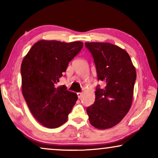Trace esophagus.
Returning a JSON list of instances; mask_svg holds the SVG:
<instances>
[{
    "instance_id": "obj_1",
    "label": "esophagus",
    "mask_w": 158,
    "mask_h": 158,
    "mask_svg": "<svg viewBox=\"0 0 158 158\" xmlns=\"http://www.w3.org/2000/svg\"><path fill=\"white\" fill-rule=\"evenodd\" d=\"M77 97H78V98H81L83 94H82V93H77Z\"/></svg>"
}]
</instances>
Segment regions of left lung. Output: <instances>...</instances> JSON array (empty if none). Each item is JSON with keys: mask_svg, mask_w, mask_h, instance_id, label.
Segmentation results:
<instances>
[{"mask_svg": "<svg viewBox=\"0 0 158 158\" xmlns=\"http://www.w3.org/2000/svg\"><path fill=\"white\" fill-rule=\"evenodd\" d=\"M94 58L98 81L95 102L86 109L92 126L99 129L111 128L128 113L133 99L136 70L129 54L107 42H85Z\"/></svg>", "mask_w": 158, "mask_h": 158, "instance_id": "obj_1", "label": "left lung"}]
</instances>
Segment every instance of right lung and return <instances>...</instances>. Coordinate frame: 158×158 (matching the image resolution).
Masks as SVG:
<instances>
[{"label":"right lung","instance_id":"add662e5","mask_svg":"<svg viewBox=\"0 0 158 158\" xmlns=\"http://www.w3.org/2000/svg\"><path fill=\"white\" fill-rule=\"evenodd\" d=\"M81 42L40 40L23 58L21 66L22 94L31 114L47 128L65 123L76 103V94L65 85L56 88L69 62L81 52Z\"/></svg>","mask_w":158,"mask_h":158}]
</instances>
